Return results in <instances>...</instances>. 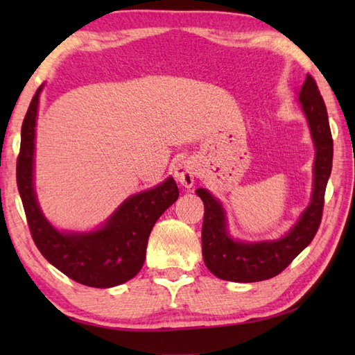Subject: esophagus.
<instances>
[{
  "instance_id": "1",
  "label": "esophagus",
  "mask_w": 355,
  "mask_h": 355,
  "mask_svg": "<svg viewBox=\"0 0 355 355\" xmlns=\"http://www.w3.org/2000/svg\"><path fill=\"white\" fill-rule=\"evenodd\" d=\"M173 175H175V180L180 184L189 189V187L193 186L195 177H197V164H195L193 160H189V158H183L173 168Z\"/></svg>"
}]
</instances>
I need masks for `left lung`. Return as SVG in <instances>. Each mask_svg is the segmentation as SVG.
Here are the masks:
<instances>
[{"label": "left lung", "mask_w": 355, "mask_h": 355, "mask_svg": "<svg viewBox=\"0 0 355 355\" xmlns=\"http://www.w3.org/2000/svg\"><path fill=\"white\" fill-rule=\"evenodd\" d=\"M299 101L310 125L315 146L314 191L310 206L286 236L273 243H239L225 230V216L220 202L206 189H197L205 202V220L201 229L202 258L212 273L232 282H258L275 277L290 266L293 259L311 243L319 230L325 202V189L333 168V135L328 112L318 84L306 74Z\"/></svg>", "instance_id": "obj_1"}]
</instances>
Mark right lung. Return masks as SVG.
Wrapping results in <instances>:
<instances>
[{"label":"right lung","mask_w":355,"mask_h":355,"mask_svg":"<svg viewBox=\"0 0 355 355\" xmlns=\"http://www.w3.org/2000/svg\"><path fill=\"white\" fill-rule=\"evenodd\" d=\"M42 85L36 89L21 128L17 184L30 233L37 250L51 266L82 285L110 288L130 281L146 258L149 233L166 209L178 198L169 177L154 189L132 195L102 229L89 233H61L45 220L33 191L35 126Z\"/></svg>","instance_id":"obj_1"}]
</instances>
